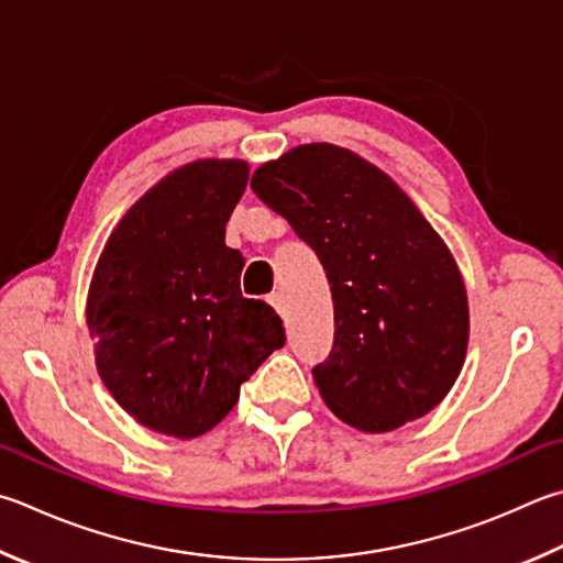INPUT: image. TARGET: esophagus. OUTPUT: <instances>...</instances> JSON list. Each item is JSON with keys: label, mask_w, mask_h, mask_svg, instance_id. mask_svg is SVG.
<instances>
[{"label": "esophagus", "mask_w": 563, "mask_h": 563, "mask_svg": "<svg viewBox=\"0 0 563 563\" xmlns=\"http://www.w3.org/2000/svg\"><path fill=\"white\" fill-rule=\"evenodd\" d=\"M268 302H271L273 308L278 310L280 314H285V300H283V295H280V292H273V295H268Z\"/></svg>", "instance_id": "1"}]
</instances>
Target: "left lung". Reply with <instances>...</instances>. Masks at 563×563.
<instances>
[{
	"instance_id": "1",
	"label": "left lung",
	"mask_w": 563,
	"mask_h": 563,
	"mask_svg": "<svg viewBox=\"0 0 563 563\" xmlns=\"http://www.w3.org/2000/svg\"><path fill=\"white\" fill-rule=\"evenodd\" d=\"M263 203L317 253L334 302V344L312 369L330 411L364 433L426 416L463 369L465 283L443 239L372 162L312 142L251 177Z\"/></svg>"
}]
</instances>
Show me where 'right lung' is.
<instances>
[{"instance_id":"obj_1","label":"right lung","mask_w":563,"mask_h":563,"mask_svg":"<svg viewBox=\"0 0 563 563\" xmlns=\"http://www.w3.org/2000/svg\"><path fill=\"white\" fill-rule=\"evenodd\" d=\"M249 184L241 159H197L135 201L90 280L86 322L112 398L152 431L197 438L285 344L271 305L241 295L227 221Z\"/></svg>"}]
</instances>
